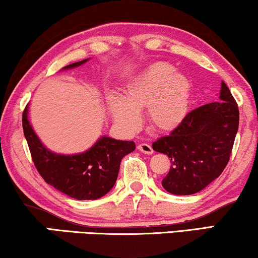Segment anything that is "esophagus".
<instances>
[{
	"mask_svg": "<svg viewBox=\"0 0 258 258\" xmlns=\"http://www.w3.org/2000/svg\"><path fill=\"white\" fill-rule=\"evenodd\" d=\"M137 149H139L141 153L147 154V155H151V154L154 153L153 148H151L150 144H148V143H141V144H139V146H137Z\"/></svg>",
	"mask_w": 258,
	"mask_h": 258,
	"instance_id": "obj_1",
	"label": "esophagus"
}]
</instances>
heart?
I'll return each instance as SVG.
<instances>
[{"mask_svg": "<svg viewBox=\"0 0 258 258\" xmlns=\"http://www.w3.org/2000/svg\"><path fill=\"white\" fill-rule=\"evenodd\" d=\"M191 86L182 74L168 63H156L136 77L124 94V101L111 97L110 110L119 124L128 130L137 128V111L147 108V119L154 129L170 132L188 114Z\"/></svg>", "mask_w": 258, "mask_h": 258, "instance_id": "obj_1", "label": "heart"}]
</instances>
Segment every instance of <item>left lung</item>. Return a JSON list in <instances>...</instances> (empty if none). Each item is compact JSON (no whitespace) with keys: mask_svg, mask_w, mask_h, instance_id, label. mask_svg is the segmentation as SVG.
I'll use <instances>...</instances> for the list:
<instances>
[{"mask_svg":"<svg viewBox=\"0 0 258 258\" xmlns=\"http://www.w3.org/2000/svg\"><path fill=\"white\" fill-rule=\"evenodd\" d=\"M220 102L186 114L181 124L153 143V149L170 158V170L162 181L174 195H192L216 179L227 167L238 130L237 103L222 82Z\"/></svg>","mask_w":258,"mask_h":258,"instance_id":"8db88e82","label":"left lung"}]
</instances>
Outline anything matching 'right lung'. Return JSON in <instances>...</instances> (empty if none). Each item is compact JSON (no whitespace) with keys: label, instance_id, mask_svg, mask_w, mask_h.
Returning a JSON list of instances; mask_svg holds the SVG:
<instances>
[{"label":"right lung","instance_id":"add662e5","mask_svg":"<svg viewBox=\"0 0 258 258\" xmlns=\"http://www.w3.org/2000/svg\"><path fill=\"white\" fill-rule=\"evenodd\" d=\"M72 63L63 69L87 62ZM23 133L38 174L56 190L76 200H97L104 196L117 179L122 158L135 150L132 141L101 137L89 150L79 155L54 154L41 143L28 121V107L22 115Z\"/></svg>","mask_w":258,"mask_h":258}]
</instances>
